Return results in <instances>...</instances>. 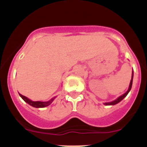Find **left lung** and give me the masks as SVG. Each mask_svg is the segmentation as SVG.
Masks as SVG:
<instances>
[{
  "mask_svg": "<svg viewBox=\"0 0 147 147\" xmlns=\"http://www.w3.org/2000/svg\"><path fill=\"white\" fill-rule=\"evenodd\" d=\"M133 75H134V72H132V75H131V81H130V84H129V86L128 90H127V91L126 92L124 93V94H122V95H121V96H120V97H118V98L117 99V100H114V101L110 102H105V103H104V105H116V104L119 103V102H121V100H122L123 99H124V97H125L126 96H127V94H128V93L129 92V91H130V90H131V86H132Z\"/></svg>",
  "mask_w": 147,
  "mask_h": 147,
  "instance_id": "left-lung-1",
  "label": "left lung"
}]
</instances>
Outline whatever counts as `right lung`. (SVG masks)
I'll use <instances>...</instances> for the list:
<instances>
[{
	"instance_id": "right-lung-1",
	"label": "right lung",
	"mask_w": 147,
	"mask_h": 147,
	"mask_svg": "<svg viewBox=\"0 0 147 147\" xmlns=\"http://www.w3.org/2000/svg\"><path fill=\"white\" fill-rule=\"evenodd\" d=\"M19 95L21 97V98L23 99L25 102H27L28 104H29L30 106L33 107H35V108H43V107H47L48 105H50L52 102H53V101L55 100V97H53V98L51 99L50 101H47V102H40V101L34 102V101H32V100H30V99H28V97L22 95L21 94H19Z\"/></svg>"
}]
</instances>
